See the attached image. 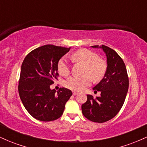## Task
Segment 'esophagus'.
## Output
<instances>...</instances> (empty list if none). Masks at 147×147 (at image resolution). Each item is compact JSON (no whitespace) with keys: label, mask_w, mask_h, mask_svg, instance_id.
Returning <instances> with one entry per match:
<instances>
[{"label":"esophagus","mask_w":147,"mask_h":147,"mask_svg":"<svg viewBox=\"0 0 147 147\" xmlns=\"http://www.w3.org/2000/svg\"><path fill=\"white\" fill-rule=\"evenodd\" d=\"M72 94H73V95H77V94H78V92H75V91H73V92H72Z\"/></svg>","instance_id":"esophagus-1"}]
</instances>
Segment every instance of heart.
Returning a JSON list of instances; mask_svg holds the SVG:
<instances>
[{"instance_id":"heart-1","label":"heart","mask_w":147,"mask_h":147,"mask_svg":"<svg viewBox=\"0 0 147 147\" xmlns=\"http://www.w3.org/2000/svg\"><path fill=\"white\" fill-rule=\"evenodd\" d=\"M70 58L74 61H80L85 64L86 67L84 73L86 74L83 76H71L65 80V87L72 90L80 91L85 87L89 86L91 83L92 79L99 80L102 79L106 71V64L104 61L99 59V57L94 52L86 50L81 49L77 50L70 55ZM58 71L61 75L67 76L70 72L68 59L65 57H62L59 61ZM90 74V76L87 74Z\"/></svg>"}]
</instances>
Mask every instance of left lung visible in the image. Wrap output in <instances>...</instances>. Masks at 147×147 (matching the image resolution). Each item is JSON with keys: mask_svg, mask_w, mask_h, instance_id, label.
Returning <instances> with one entry per match:
<instances>
[{"mask_svg": "<svg viewBox=\"0 0 147 147\" xmlns=\"http://www.w3.org/2000/svg\"><path fill=\"white\" fill-rule=\"evenodd\" d=\"M91 47L102 49L106 54L107 68L103 79L93 88L96 92L100 91V96L94 98L87 95L82 111L89 120L103 123L113 118L122 107L129 89V77L125 64L115 50L104 45Z\"/></svg>", "mask_w": 147, "mask_h": 147, "instance_id": "8db88e82", "label": "left lung"}]
</instances>
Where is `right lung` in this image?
Returning a JSON list of instances; mask_svg holds the SVG:
<instances>
[{
	"label": "right lung",
	"instance_id": "obj_1",
	"mask_svg": "<svg viewBox=\"0 0 147 147\" xmlns=\"http://www.w3.org/2000/svg\"><path fill=\"white\" fill-rule=\"evenodd\" d=\"M70 48L45 45L30 52L21 65L18 93L28 112L35 119L50 122L63 114L72 91L61 88L58 91L50 85L59 75V61Z\"/></svg>",
	"mask_w": 147,
	"mask_h": 147
}]
</instances>
